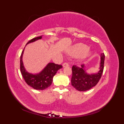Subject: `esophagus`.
<instances>
[{
    "label": "esophagus",
    "mask_w": 124,
    "mask_h": 124,
    "mask_svg": "<svg viewBox=\"0 0 124 124\" xmlns=\"http://www.w3.org/2000/svg\"><path fill=\"white\" fill-rule=\"evenodd\" d=\"M62 65H63V67H69V63H68L65 62V63H64Z\"/></svg>",
    "instance_id": "esophagus-1"
}]
</instances>
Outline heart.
<instances>
[{
  "label": "heart",
  "mask_w": 124,
  "mask_h": 124,
  "mask_svg": "<svg viewBox=\"0 0 124 124\" xmlns=\"http://www.w3.org/2000/svg\"><path fill=\"white\" fill-rule=\"evenodd\" d=\"M87 47L85 45L78 44L73 47L70 54L73 56H78L79 59H82L86 57V54L85 53L87 51Z\"/></svg>",
  "instance_id": "obj_1"
}]
</instances>
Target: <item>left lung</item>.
<instances>
[{"instance_id":"8db88e82","label":"left lung","mask_w":124,"mask_h":124,"mask_svg":"<svg viewBox=\"0 0 124 124\" xmlns=\"http://www.w3.org/2000/svg\"><path fill=\"white\" fill-rule=\"evenodd\" d=\"M104 59V54H101L100 70L96 73H87L84 64H81L80 67L76 65H73L72 67L71 85L73 87L79 91H86L96 86L101 79L103 72Z\"/></svg>"}]
</instances>
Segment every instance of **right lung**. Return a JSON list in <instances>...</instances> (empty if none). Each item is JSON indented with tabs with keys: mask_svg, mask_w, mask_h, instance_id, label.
I'll use <instances>...</instances> for the list:
<instances>
[{
	"mask_svg": "<svg viewBox=\"0 0 124 124\" xmlns=\"http://www.w3.org/2000/svg\"><path fill=\"white\" fill-rule=\"evenodd\" d=\"M41 38L42 36L34 38L28 41L27 45ZM24 49L20 57V70L26 83L31 87L37 90H44L47 88L51 85L53 77L57 70L62 68V65L55 64L54 63H49L40 73L36 75L29 73L25 70L22 61Z\"/></svg>",
	"mask_w": 124,
	"mask_h": 124,
	"instance_id": "obj_1",
	"label": "right lung"
}]
</instances>
